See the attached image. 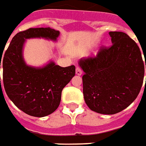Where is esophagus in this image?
<instances>
[{
    "mask_svg": "<svg viewBox=\"0 0 146 146\" xmlns=\"http://www.w3.org/2000/svg\"><path fill=\"white\" fill-rule=\"evenodd\" d=\"M76 74L78 75V76H81V75L82 74V69L80 68V67H77V68H76Z\"/></svg>",
    "mask_w": 146,
    "mask_h": 146,
    "instance_id": "esophagus-1",
    "label": "esophagus"
}]
</instances>
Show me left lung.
I'll use <instances>...</instances> for the list:
<instances>
[{
	"label": "left lung",
	"instance_id": "obj_1",
	"mask_svg": "<svg viewBox=\"0 0 146 146\" xmlns=\"http://www.w3.org/2000/svg\"><path fill=\"white\" fill-rule=\"evenodd\" d=\"M109 35L111 47L102 48L96 57L80 59L78 64L84 72L86 105L97 113L113 115L137 97L143 84L145 64L137 44L127 34L110 31Z\"/></svg>",
	"mask_w": 146,
	"mask_h": 146
}]
</instances>
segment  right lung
Here are the masks:
<instances>
[{"label":"right lung","instance_id":"right-lung-1","mask_svg":"<svg viewBox=\"0 0 146 146\" xmlns=\"http://www.w3.org/2000/svg\"><path fill=\"white\" fill-rule=\"evenodd\" d=\"M59 36L60 31L50 27L30 28L18 33L5 53V90L14 105L29 115L43 117L57 109L62 90L75 75V66L64 68L52 60L38 67L28 65L23 56L25 43L30 38H44L56 42ZM0 58L1 68L2 55Z\"/></svg>","mask_w":146,"mask_h":146}]
</instances>
